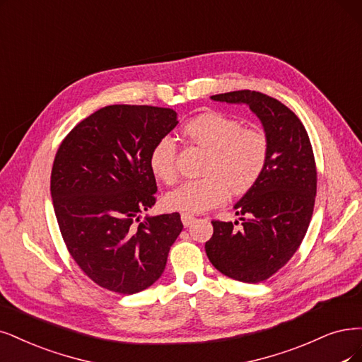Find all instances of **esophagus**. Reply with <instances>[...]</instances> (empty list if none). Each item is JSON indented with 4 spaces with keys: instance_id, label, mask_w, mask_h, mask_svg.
Masks as SVG:
<instances>
[{
    "instance_id": "obj_1",
    "label": "esophagus",
    "mask_w": 362,
    "mask_h": 362,
    "mask_svg": "<svg viewBox=\"0 0 362 362\" xmlns=\"http://www.w3.org/2000/svg\"><path fill=\"white\" fill-rule=\"evenodd\" d=\"M182 222L185 226H189L192 222H194V215H191V213H182Z\"/></svg>"
}]
</instances>
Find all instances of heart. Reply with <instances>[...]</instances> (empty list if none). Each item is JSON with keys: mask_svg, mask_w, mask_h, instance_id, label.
<instances>
[{"mask_svg": "<svg viewBox=\"0 0 362 362\" xmlns=\"http://www.w3.org/2000/svg\"><path fill=\"white\" fill-rule=\"evenodd\" d=\"M185 139L209 152L206 177L183 182L164 197L170 210L202 213L243 195L255 186L270 156L269 136L261 128H243L240 120L219 112L202 113L182 128ZM149 170L159 182L177 177V146L171 137H160L151 149Z\"/></svg>", "mask_w": 362, "mask_h": 362, "instance_id": "1", "label": "heart"}]
</instances>
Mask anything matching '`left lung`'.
I'll use <instances>...</instances> for the list:
<instances>
[{
    "label": "left lung",
    "mask_w": 362,
    "mask_h": 362,
    "mask_svg": "<svg viewBox=\"0 0 362 362\" xmlns=\"http://www.w3.org/2000/svg\"><path fill=\"white\" fill-rule=\"evenodd\" d=\"M211 100L247 104L269 136L270 156L259 182L235 204L242 226L213 219L206 253L222 274L264 282L293 257L309 228L317 185L312 143L298 116L265 93L243 89Z\"/></svg>",
    "instance_id": "1"
}]
</instances>
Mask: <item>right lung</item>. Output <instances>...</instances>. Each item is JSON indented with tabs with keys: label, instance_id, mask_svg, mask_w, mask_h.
Instances as JSON below:
<instances>
[{
	"label": "right lung",
	"instance_id": "add662e5",
	"mask_svg": "<svg viewBox=\"0 0 362 362\" xmlns=\"http://www.w3.org/2000/svg\"><path fill=\"white\" fill-rule=\"evenodd\" d=\"M176 125L173 109L113 104L58 147L50 194L59 231L80 270L104 289L129 296L149 288L183 230L177 211L139 221L156 203L151 149Z\"/></svg>",
	"mask_w": 362,
	"mask_h": 362
}]
</instances>
